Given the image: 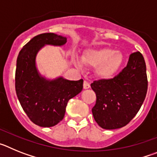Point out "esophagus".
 Wrapping results in <instances>:
<instances>
[{
  "instance_id": "esophagus-1",
  "label": "esophagus",
  "mask_w": 157,
  "mask_h": 157,
  "mask_svg": "<svg viewBox=\"0 0 157 157\" xmlns=\"http://www.w3.org/2000/svg\"><path fill=\"white\" fill-rule=\"evenodd\" d=\"M90 87V83L87 82L86 81H84V82H83V88L85 89V90H86V89H89Z\"/></svg>"
}]
</instances>
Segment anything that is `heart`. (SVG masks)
Listing matches in <instances>:
<instances>
[{
  "label": "heart",
  "instance_id": "1",
  "mask_svg": "<svg viewBox=\"0 0 157 157\" xmlns=\"http://www.w3.org/2000/svg\"><path fill=\"white\" fill-rule=\"evenodd\" d=\"M83 63L95 67V74L101 79H110L117 74L125 62V56L121 52L110 47H99L87 49L82 56ZM76 66L82 67L78 59L75 60Z\"/></svg>",
  "mask_w": 157,
  "mask_h": 157
}]
</instances>
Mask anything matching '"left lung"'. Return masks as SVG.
Returning a JSON list of instances; mask_svg holds the SVG:
<instances>
[{
  "label": "left lung",
  "instance_id": "1",
  "mask_svg": "<svg viewBox=\"0 0 157 157\" xmlns=\"http://www.w3.org/2000/svg\"><path fill=\"white\" fill-rule=\"evenodd\" d=\"M91 88L97 96L92 109L94 120L106 130L121 128L138 113L148 89L146 65L141 52L130 54L128 63L112 79L94 81Z\"/></svg>",
  "mask_w": 157,
  "mask_h": 157
}]
</instances>
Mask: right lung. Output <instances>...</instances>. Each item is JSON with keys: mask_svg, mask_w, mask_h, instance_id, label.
<instances>
[{"mask_svg": "<svg viewBox=\"0 0 157 157\" xmlns=\"http://www.w3.org/2000/svg\"><path fill=\"white\" fill-rule=\"evenodd\" d=\"M66 42V37L53 33L38 34L18 55L16 95L30 120L40 127H53L61 121L69 100L82 90V79L71 81L62 76L48 79L40 74L36 66L37 53L45 45L62 46Z\"/></svg>", "mask_w": 157, "mask_h": 157, "instance_id": "right-lung-1", "label": "right lung"}]
</instances>
